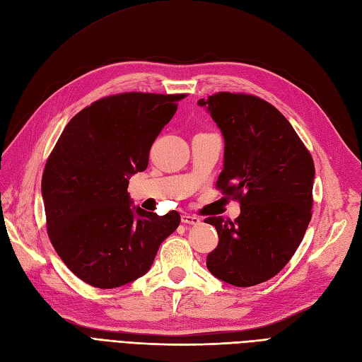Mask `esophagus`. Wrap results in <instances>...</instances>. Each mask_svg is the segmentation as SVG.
Segmentation results:
<instances>
[{"mask_svg":"<svg viewBox=\"0 0 362 362\" xmlns=\"http://www.w3.org/2000/svg\"><path fill=\"white\" fill-rule=\"evenodd\" d=\"M181 222L184 225H199L201 223V218L196 217V216H190V214H182Z\"/></svg>","mask_w":362,"mask_h":362,"instance_id":"esophagus-1","label":"esophagus"}]
</instances>
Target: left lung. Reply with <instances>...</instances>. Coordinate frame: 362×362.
I'll return each mask as SVG.
<instances>
[{"label":"left lung","instance_id":"1","mask_svg":"<svg viewBox=\"0 0 362 362\" xmlns=\"http://www.w3.org/2000/svg\"><path fill=\"white\" fill-rule=\"evenodd\" d=\"M198 104L225 139L216 189L242 210L234 222L205 218L218 234L206 267L231 286H257L278 275L302 242L313 214L314 161L286 116L255 95L218 92Z\"/></svg>","mask_w":362,"mask_h":362}]
</instances>
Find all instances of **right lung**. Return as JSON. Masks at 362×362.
<instances>
[{"label":"right lung","mask_w":362,"mask_h":362,"mask_svg":"<svg viewBox=\"0 0 362 362\" xmlns=\"http://www.w3.org/2000/svg\"><path fill=\"white\" fill-rule=\"evenodd\" d=\"M185 93L125 92L101 98L64 127L42 175L47 231L57 255L86 284L116 288L151 269L181 217L133 208L128 178Z\"/></svg>","instance_id":"1"}]
</instances>
